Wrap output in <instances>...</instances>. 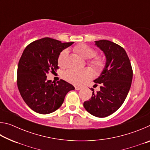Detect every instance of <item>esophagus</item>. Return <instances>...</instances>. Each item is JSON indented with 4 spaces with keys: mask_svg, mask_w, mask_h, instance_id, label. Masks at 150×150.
<instances>
[{
    "mask_svg": "<svg viewBox=\"0 0 150 150\" xmlns=\"http://www.w3.org/2000/svg\"><path fill=\"white\" fill-rule=\"evenodd\" d=\"M75 90H77V91L81 90V88H82V87H78V86H75Z\"/></svg>",
    "mask_w": 150,
    "mask_h": 150,
    "instance_id": "obj_1",
    "label": "esophagus"
}]
</instances>
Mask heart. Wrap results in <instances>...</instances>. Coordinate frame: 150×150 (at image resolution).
<instances>
[{"mask_svg": "<svg viewBox=\"0 0 150 150\" xmlns=\"http://www.w3.org/2000/svg\"><path fill=\"white\" fill-rule=\"evenodd\" d=\"M73 51L79 56L85 59H91L96 54L95 51L93 48L84 44H80L75 45L73 48ZM67 54V50H63V52H61L59 58H58V64L60 67L64 66L65 59ZM89 64L93 69L96 73L102 71L105 67V62L100 57H94L89 62ZM91 75H92V73L89 69H84L82 70L68 69L63 73V78L71 84L79 85L82 84L86 80L90 78Z\"/></svg>", "mask_w": 150, "mask_h": 150, "instance_id": "obj_1", "label": "heart"}]
</instances>
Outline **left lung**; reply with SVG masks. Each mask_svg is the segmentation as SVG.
<instances>
[{
    "instance_id": "8db88e82",
    "label": "left lung",
    "mask_w": 150,
    "mask_h": 150,
    "mask_svg": "<svg viewBox=\"0 0 150 150\" xmlns=\"http://www.w3.org/2000/svg\"><path fill=\"white\" fill-rule=\"evenodd\" d=\"M95 45L104 53L106 63L100 75L94 80L101 84L83 106L96 117L104 118L115 112L125 100L132 81L133 72L130 59L123 47L108 40L95 41Z\"/></svg>"
}]
</instances>
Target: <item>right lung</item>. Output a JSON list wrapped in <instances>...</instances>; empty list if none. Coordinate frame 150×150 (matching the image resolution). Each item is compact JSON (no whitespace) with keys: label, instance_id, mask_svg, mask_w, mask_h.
<instances>
[{"label":"right lung","instance_id":"right-lung-1","mask_svg":"<svg viewBox=\"0 0 150 150\" xmlns=\"http://www.w3.org/2000/svg\"><path fill=\"white\" fill-rule=\"evenodd\" d=\"M73 43L44 38L32 42L22 53L18 65V88L24 102L35 112L47 115L57 110L67 93L75 89L65 81L55 83L46 75L58 69L60 53Z\"/></svg>","mask_w":150,"mask_h":150}]
</instances>
